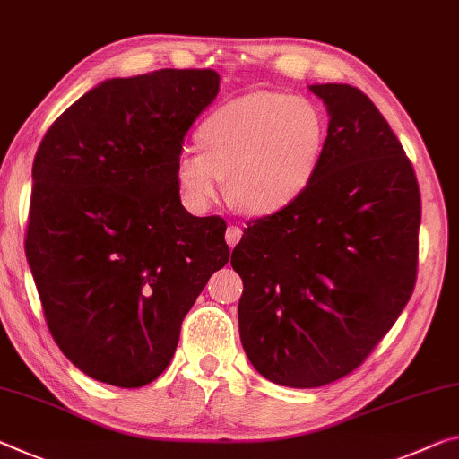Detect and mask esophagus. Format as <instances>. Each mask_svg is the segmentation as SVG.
Returning <instances> with one entry per match:
<instances>
[{"mask_svg": "<svg viewBox=\"0 0 459 459\" xmlns=\"http://www.w3.org/2000/svg\"><path fill=\"white\" fill-rule=\"evenodd\" d=\"M241 235H243V230H241V227H237V224H230V227L227 229V235H224V238H227V243H229L230 249L238 241H241Z\"/></svg>", "mask_w": 459, "mask_h": 459, "instance_id": "34e87169", "label": "esophagus"}]
</instances>
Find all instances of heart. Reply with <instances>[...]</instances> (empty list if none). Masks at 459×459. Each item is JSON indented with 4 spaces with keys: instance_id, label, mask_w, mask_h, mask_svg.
<instances>
[{
    "instance_id": "1",
    "label": "heart",
    "mask_w": 459,
    "mask_h": 459,
    "mask_svg": "<svg viewBox=\"0 0 459 459\" xmlns=\"http://www.w3.org/2000/svg\"><path fill=\"white\" fill-rule=\"evenodd\" d=\"M325 118L310 100L251 91L214 108L194 133L198 157L176 161V187L192 212H206L218 179L241 214H280L308 190L323 161Z\"/></svg>"
}]
</instances>
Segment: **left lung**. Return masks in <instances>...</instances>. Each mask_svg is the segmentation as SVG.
Listing matches in <instances>:
<instances>
[{
  "label": "left lung",
  "instance_id": "obj_1",
  "mask_svg": "<svg viewBox=\"0 0 459 459\" xmlns=\"http://www.w3.org/2000/svg\"><path fill=\"white\" fill-rule=\"evenodd\" d=\"M310 91L331 116L316 178L283 212L249 222L230 257L247 358L290 388L359 368L411 300L419 265V181L386 118L353 85Z\"/></svg>",
  "mask_w": 459,
  "mask_h": 459
}]
</instances>
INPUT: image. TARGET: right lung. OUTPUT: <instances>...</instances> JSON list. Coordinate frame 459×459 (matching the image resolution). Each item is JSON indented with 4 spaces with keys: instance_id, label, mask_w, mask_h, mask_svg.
Returning a JSON list of instances; mask_svg holds the SVG:
<instances>
[{
    "instance_id": "add662e5",
    "label": "right lung",
    "mask_w": 459,
    "mask_h": 459,
    "mask_svg": "<svg viewBox=\"0 0 459 459\" xmlns=\"http://www.w3.org/2000/svg\"><path fill=\"white\" fill-rule=\"evenodd\" d=\"M218 85L212 69L108 79L36 151L26 259L50 334L93 380L141 388L161 376L230 257L224 218L192 216L176 187L184 136Z\"/></svg>"
}]
</instances>
